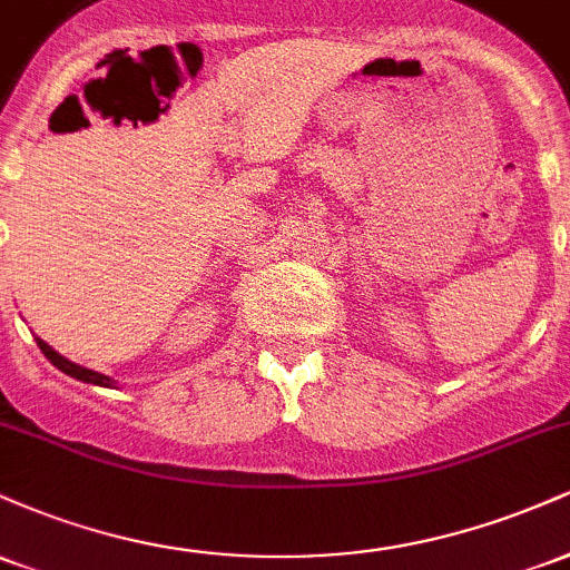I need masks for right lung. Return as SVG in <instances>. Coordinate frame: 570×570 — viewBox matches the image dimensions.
Returning <instances> with one entry per match:
<instances>
[{"label":"right lung","mask_w":570,"mask_h":570,"mask_svg":"<svg viewBox=\"0 0 570 570\" xmlns=\"http://www.w3.org/2000/svg\"><path fill=\"white\" fill-rule=\"evenodd\" d=\"M37 345H39V351H42L45 356L50 358V364H53V367H58L61 372H67V375H71V377H77V381L104 385V389H112V385H115L112 377L101 375V372H94V370H88V367H80V364H75V362H69V358H63L61 353L50 348V345L45 343V340L37 337Z\"/></svg>","instance_id":"1"}]
</instances>
